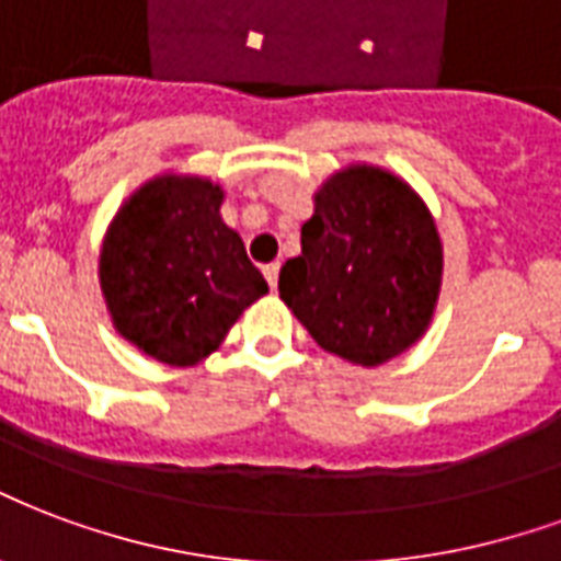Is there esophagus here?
<instances>
[{"label":"esophagus","mask_w":561,"mask_h":561,"mask_svg":"<svg viewBox=\"0 0 561 561\" xmlns=\"http://www.w3.org/2000/svg\"><path fill=\"white\" fill-rule=\"evenodd\" d=\"M264 276H267L270 288L276 291V285H279V261H273V264H267V267H264Z\"/></svg>","instance_id":"1"}]
</instances>
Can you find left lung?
<instances>
[{
  "label": "left lung",
  "instance_id": "left-lung-1",
  "mask_svg": "<svg viewBox=\"0 0 561 561\" xmlns=\"http://www.w3.org/2000/svg\"><path fill=\"white\" fill-rule=\"evenodd\" d=\"M279 297L323 351L380 365L425 333L443 276L428 207L401 178L354 165L314 196Z\"/></svg>",
  "mask_w": 561,
  "mask_h": 561
}]
</instances>
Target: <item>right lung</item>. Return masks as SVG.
I'll return each mask as SVG.
<instances>
[{"instance_id":"add662e5","label":"right lung","mask_w":561,"mask_h":561,"mask_svg":"<svg viewBox=\"0 0 561 561\" xmlns=\"http://www.w3.org/2000/svg\"><path fill=\"white\" fill-rule=\"evenodd\" d=\"M219 205L222 190L210 181L157 178L118 210L103 240L101 288L112 321L165 365L202 363L267 294Z\"/></svg>"}]
</instances>
